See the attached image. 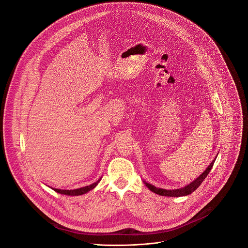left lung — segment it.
Wrapping results in <instances>:
<instances>
[{
	"instance_id": "8db88e82",
	"label": "left lung",
	"mask_w": 248,
	"mask_h": 248,
	"mask_svg": "<svg viewBox=\"0 0 248 248\" xmlns=\"http://www.w3.org/2000/svg\"><path fill=\"white\" fill-rule=\"evenodd\" d=\"M217 158V157H216ZM216 158L214 159V161H212V163L208 166V168L204 170V172H202V174H200L198 178L193 181L192 183H190L189 185H187L186 186L183 187V188H179V189H171V190H168V189H163V188H158L146 182H144V185L154 193L156 194H159V195H162V196H169V197H181V196H186V195H188L190 193H192L195 189H197L199 187V186L202 184V182L205 180L206 176L208 175L209 171L211 170L212 167H213L214 163H215V160Z\"/></svg>"
}]
</instances>
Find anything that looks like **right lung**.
<instances>
[{
	"label": "right lung",
	"mask_w": 248,
	"mask_h": 248,
	"mask_svg": "<svg viewBox=\"0 0 248 248\" xmlns=\"http://www.w3.org/2000/svg\"><path fill=\"white\" fill-rule=\"evenodd\" d=\"M101 180V179H100ZM97 181L96 183L90 185V186H84V187H80V188H78V189H73V190H65V189H58V188H53L56 192L58 193H61V194H65V195H72V196H76V195H81V194H84L90 190H92L97 185L98 183L100 182Z\"/></svg>",
	"instance_id": "obj_1"
}]
</instances>
